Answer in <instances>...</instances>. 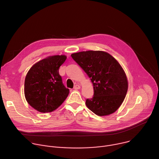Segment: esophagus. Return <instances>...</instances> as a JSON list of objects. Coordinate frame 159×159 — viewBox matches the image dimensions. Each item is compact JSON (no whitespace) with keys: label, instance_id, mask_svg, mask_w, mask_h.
Here are the masks:
<instances>
[{"label":"esophagus","instance_id":"34e87169","mask_svg":"<svg viewBox=\"0 0 159 159\" xmlns=\"http://www.w3.org/2000/svg\"><path fill=\"white\" fill-rule=\"evenodd\" d=\"M74 89H75V90H79V89H80V85H78V84H77V85H75L74 86Z\"/></svg>","mask_w":159,"mask_h":159}]
</instances>
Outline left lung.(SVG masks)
<instances>
[{
    "instance_id": "obj_1",
    "label": "left lung",
    "mask_w": 159,
    "mask_h": 159,
    "mask_svg": "<svg viewBox=\"0 0 159 159\" xmlns=\"http://www.w3.org/2000/svg\"><path fill=\"white\" fill-rule=\"evenodd\" d=\"M71 56L94 86V96L86 100L87 107L99 116L115 112L123 103L128 87L126 74L119 62L103 51L80 52Z\"/></svg>"
}]
</instances>
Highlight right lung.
<instances>
[{
  "label": "right lung",
  "mask_w": 159,
  "mask_h": 159,
  "mask_svg": "<svg viewBox=\"0 0 159 159\" xmlns=\"http://www.w3.org/2000/svg\"><path fill=\"white\" fill-rule=\"evenodd\" d=\"M65 55H53L34 64L25 78V96L28 104L40 112L57 109L66 99L69 89L66 88L59 75L60 66Z\"/></svg>",
  "instance_id": "right-lung-1"
}]
</instances>
